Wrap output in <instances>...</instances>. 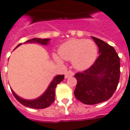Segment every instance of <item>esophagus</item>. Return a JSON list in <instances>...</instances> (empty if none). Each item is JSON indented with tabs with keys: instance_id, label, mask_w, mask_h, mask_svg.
Segmentation results:
<instances>
[{
	"instance_id": "obj_1",
	"label": "esophagus",
	"mask_w": 130,
	"mask_h": 130,
	"mask_svg": "<svg viewBox=\"0 0 130 130\" xmlns=\"http://www.w3.org/2000/svg\"><path fill=\"white\" fill-rule=\"evenodd\" d=\"M74 75V73L72 71H71V70H69V71H68V72H67L66 73H65V78H69V77H72V76H73Z\"/></svg>"
}]
</instances>
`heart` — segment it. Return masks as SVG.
<instances>
[{
  "label": "heart",
  "instance_id": "1",
  "mask_svg": "<svg viewBox=\"0 0 130 130\" xmlns=\"http://www.w3.org/2000/svg\"><path fill=\"white\" fill-rule=\"evenodd\" d=\"M58 54L66 61H72L75 68L85 70L92 66L98 58V47L93 40L72 39L60 46ZM56 60L60 58L55 56Z\"/></svg>",
  "mask_w": 130,
  "mask_h": 130
}]
</instances>
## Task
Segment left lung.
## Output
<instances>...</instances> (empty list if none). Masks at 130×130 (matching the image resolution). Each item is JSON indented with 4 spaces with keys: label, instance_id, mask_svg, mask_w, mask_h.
Masks as SVG:
<instances>
[{
    "label": "left lung",
    "instance_id": "obj_1",
    "mask_svg": "<svg viewBox=\"0 0 130 130\" xmlns=\"http://www.w3.org/2000/svg\"><path fill=\"white\" fill-rule=\"evenodd\" d=\"M99 47L100 56L89 69L75 74L74 95L78 100L93 105L108 100L114 94L120 78V58L111 45L91 37Z\"/></svg>",
    "mask_w": 130,
    "mask_h": 130
}]
</instances>
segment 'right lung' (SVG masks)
<instances>
[{"label":"right lung","mask_w":130,"mask_h":130,"mask_svg":"<svg viewBox=\"0 0 130 130\" xmlns=\"http://www.w3.org/2000/svg\"><path fill=\"white\" fill-rule=\"evenodd\" d=\"M49 41V39H41L34 38L32 39H30V40H28L26 42H30H30H37V43H41V44H43V45H46V44H47V42ZM22 43H20L17 47H18L19 45H20ZM63 79H64V75H58V76H56L54 78V80L52 81V83H50V85H49V87H48L47 90L45 91V93L41 97H39L36 100H24L22 98H20L13 91V90H11V92H12L13 95V96L18 101L20 104L25 106L35 109L45 108L50 106L54 102L55 89H56L57 85L61 83V81H63Z\"/></svg>","instance_id":"obj_1"}]
</instances>
